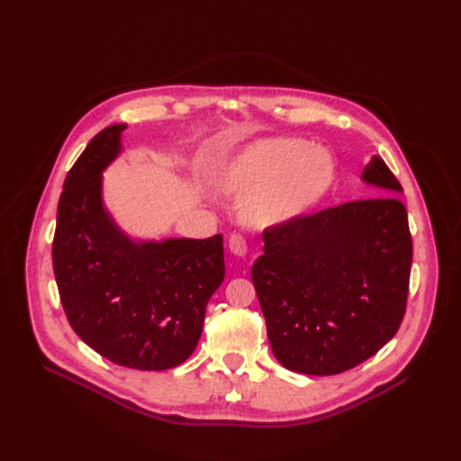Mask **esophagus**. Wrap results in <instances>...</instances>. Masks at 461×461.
I'll use <instances>...</instances> for the list:
<instances>
[{
  "label": "esophagus",
  "mask_w": 461,
  "mask_h": 461,
  "mask_svg": "<svg viewBox=\"0 0 461 461\" xmlns=\"http://www.w3.org/2000/svg\"><path fill=\"white\" fill-rule=\"evenodd\" d=\"M228 247L233 256H240V258L247 256V240L240 235H231L228 240Z\"/></svg>",
  "instance_id": "esophagus-1"
}]
</instances>
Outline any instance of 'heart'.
<instances>
[{"mask_svg": "<svg viewBox=\"0 0 461 461\" xmlns=\"http://www.w3.org/2000/svg\"><path fill=\"white\" fill-rule=\"evenodd\" d=\"M334 158L321 145L297 138H263L221 172L218 186L240 196L239 214L254 228H275L294 221L316 203L334 179Z\"/></svg>", "mask_w": 461, "mask_h": 461, "instance_id": "obj_1", "label": "heart"}]
</instances>
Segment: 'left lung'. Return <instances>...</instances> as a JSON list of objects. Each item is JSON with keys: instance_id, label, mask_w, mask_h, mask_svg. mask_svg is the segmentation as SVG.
Returning a JSON list of instances; mask_svg holds the SVG:
<instances>
[{"instance_id": "obj_1", "label": "left lung", "mask_w": 461, "mask_h": 461, "mask_svg": "<svg viewBox=\"0 0 461 461\" xmlns=\"http://www.w3.org/2000/svg\"><path fill=\"white\" fill-rule=\"evenodd\" d=\"M360 179L383 190L263 231L252 267L280 365L334 375L375 355L405 313L413 243L398 179L372 157Z\"/></svg>"}]
</instances>
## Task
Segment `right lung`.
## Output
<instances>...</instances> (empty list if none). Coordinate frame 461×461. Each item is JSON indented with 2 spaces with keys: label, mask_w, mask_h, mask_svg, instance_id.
<instances>
[{
  "label": "right lung",
  "mask_w": 461,
  "mask_h": 461,
  "mask_svg": "<svg viewBox=\"0 0 461 461\" xmlns=\"http://www.w3.org/2000/svg\"><path fill=\"white\" fill-rule=\"evenodd\" d=\"M125 123L96 134L63 183L52 245L67 320L119 366L167 370L196 349L205 306L224 280L222 235L141 240L103 200V172L123 151Z\"/></svg>",
  "instance_id": "1"
}]
</instances>
